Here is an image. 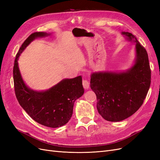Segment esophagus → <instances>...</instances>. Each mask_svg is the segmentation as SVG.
Segmentation results:
<instances>
[{"instance_id": "esophagus-1", "label": "esophagus", "mask_w": 160, "mask_h": 160, "mask_svg": "<svg viewBox=\"0 0 160 160\" xmlns=\"http://www.w3.org/2000/svg\"><path fill=\"white\" fill-rule=\"evenodd\" d=\"M83 88L85 89H88L89 88V86H90V83L89 82L86 80V79H84L83 81Z\"/></svg>"}]
</instances>
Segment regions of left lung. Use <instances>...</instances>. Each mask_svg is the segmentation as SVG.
<instances>
[{
  "instance_id": "left-lung-1",
  "label": "left lung",
  "mask_w": 160,
  "mask_h": 160,
  "mask_svg": "<svg viewBox=\"0 0 160 160\" xmlns=\"http://www.w3.org/2000/svg\"><path fill=\"white\" fill-rule=\"evenodd\" d=\"M135 45L133 65L126 71L92 72L90 86L97 96V109L103 119L121 122L135 113L141 107L151 83L148 55L132 33L122 32Z\"/></svg>"
}]
</instances>
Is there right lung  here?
Listing matches in <instances>:
<instances>
[{"instance_id": "1", "label": "right lung", "mask_w": 160, "mask_h": 160, "mask_svg": "<svg viewBox=\"0 0 160 160\" xmlns=\"http://www.w3.org/2000/svg\"><path fill=\"white\" fill-rule=\"evenodd\" d=\"M49 35L45 32H34L22 43L14 60L13 79L17 99L23 109L37 123L57 128L70 120L75 101L84 93L82 77L62 79L49 89L35 91L25 84L18 63L21 54L32 41Z\"/></svg>"}]
</instances>
